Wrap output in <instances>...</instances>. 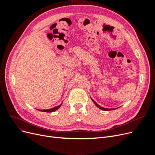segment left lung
Returning <instances> with one entry per match:
<instances>
[{"mask_svg": "<svg viewBox=\"0 0 155 155\" xmlns=\"http://www.w3.org/2000/svg\"><path fill=\"white\" fill-rule=\"evenodd\" d=\"M92 101L94 102V104H95V105H96V106L97 107H99V109H102V110H113V109H106V108H104V107H101L100 106V105H99L98 104H97L93 99H92Z\"/></svg>", "mask_w": 155, "mask_h": 155, "instance_id": "left-lung-1", "label": "left lung"}]
</instances>
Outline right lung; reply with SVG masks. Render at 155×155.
Here are the masks:
<instances>
[{"instance_id":"obj_1","label":"right lung","mask_w":155,"mask_h":155,"mask_svg":"<svg viewBox=\"0 0 155 155\" xmlns=\"http://www.w3.org/2000/svg\"><path fill=\"white\" fill-rule=\"evenodd\" d=\"M62 104H61L60 105H58V106H56L54 107H53L51 109H46V110H38L39 111H42V112H53V111H55L57 109H58L60 108V107L61 106Z\"/></svg>"}]
</instances>
